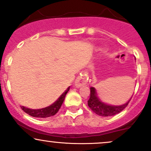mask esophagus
<instances>
[{
	"mask_svg": "<svg viewBox=\"0 0 151 151\" xmlns=\"http://www.w3.org/2000/svg\"><path fill=\"white\" fill-rule=\"evenodd\" d=\"M88 80V75L85 73H83L82 75L79 76L77 77V79L75 81V86L77 87H80L84 84H86L87 83Z\"/></svg>",
	"mask_w": 151,
	"mask_h": 151,
	"instance_id": "esophagus-1",
	"label": "esophagus"
}]
</instances>
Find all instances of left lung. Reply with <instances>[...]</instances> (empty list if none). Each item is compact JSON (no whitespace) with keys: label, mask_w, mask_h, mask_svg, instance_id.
Here are the masks:
<instances>
[{"label":"left lung","mask_w":151,"mask_h":151,"mask_svg":"<svg viewBox=\"0 0 151 151\" xmlns=\"http://www.w3.org/2000/svg\"><path fill=\"white\" fill-rule=\"evenodd\" d=\"M96 89L93 87H90V97L88 100V106L95 114L101 116H111L122 111L129 104V100L125 104L121 106H111L100 101L96 96Z\"/></svg>","instance_id":"obj_1"}]
</instances>
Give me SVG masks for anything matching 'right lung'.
<instances>
[{"mask_svg":"<svg viewBox=\"0 0 151 151\" xmlns=\"http://www.w3.org/2000/svg\"><path fill=\"white\" fill-rule=\"evenodd\" d=\"M70 87L69 86L65 92L58 98V99L56 101L54 102L52 104L50 105V106L46 107V108L40 109H30L24 106L20 107H21V109L23 111H25L26 114H29L31 116L37 118H47L52 116L55 115V114L58 113V111L60 110V107H61L62 103H63L64 100H65L66 94H67V93L70 90Z\"/></svg>","mask_w":151,"mask_h":151,"instance_id":"add662e5","label":"right lung"}]
</instances>
